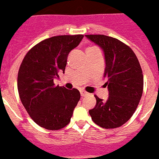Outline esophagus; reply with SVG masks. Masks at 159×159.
<instances>
[{
  "instance_id": "34e87169",
  "label": "esophagus",
  "mask_w": 159,
  "mask_h": 159,
  "mask_svg": "<svg viewBox=\"0 0 159 159\" xmlns=\"http://www.w3.org/2000/svg\"><path fill=\"white\" fill-rule=\"evenodd\" d=\"M80 93H81V96H82V97H85V96H87V95H88V93H87V92H85V91H81V92H80Z\"/></svg>"
}]
</instances>
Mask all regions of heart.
<instances>
[{"instance_id":"1","label":"heart","mask_w":159,"mask_h":159,"mask_svg":"<svg viewBox=\"0 0 159 159\" xmlns=\"http://www.w3.org/2000/svg\"><path fill=\"white\" fill-rule=\"evenodd\" d=\"M93 48H88V49H87V50H91V49H93Z\"/></svg>"}]
</instances>
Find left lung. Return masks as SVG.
<instances>
[{"label": "left lung", "instance_id": "8db88e82", "mask_svg": "<svg viewBox=\"0 0 159 159\" xmlns=\"http://www.w3.org/2000/svg\"><path fill=\"white\" fill-rule=\"evenodd\" d=\"M102 48L106 59L104 77L107 78L109 97L97 96V104L89 114L97 125L104 129L120 127L135 112L143 94V76L135 53L125 43L103 34H87Z\"/></svg>", "mask_w": 159, "mask_h": 159}]
</instances>
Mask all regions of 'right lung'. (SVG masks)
Segmentation results:
<instances>
[{"label":"right lung","instance_id":"add662e5","mask_svg":"<svg viewBox=\"0 0 159 159\" xmlns=\"http://www.w3.org/2000/svg\"><path fill=\"white\" fill-rule=\"evenodd\" d=\"M83 35L46 39L29 50L19 69L17 87L20 101L31 119L40 127L57 130L69 124L79 102V91L55 86L53 79L64 73L67 56Z\"/></svg>","mask_w":159,"mask_h":159}]
</instances>
